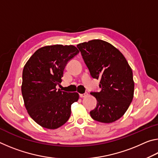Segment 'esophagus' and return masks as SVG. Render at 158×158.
<instances>
[{
	"instance_id": "34e87169",
	"label": "esophagus",
	"mask_w": 158,
	"mask_h": 158,
	"mask_svg": "<svg viewBox=\"0 0 158 158\" xmlns=\"http://www.w3.org/2000/svg\"><path fill=\"white\" fill-rule=\"evenodd\" d=\"M86 96H88V93H84V94H79V97L81 98L86 97Z\"/></svg>"
}]
</instances>
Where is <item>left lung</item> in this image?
I'll use <instances>...</instances> for the list:
<instances>
[{
  "instance_id": "obj_1",
  "label": "left lung",
  "mask_w": 158,
  "mask_h": 158,
  "mask_svg": "<svg viewBox=\"0 0 158 158\" xmlns=\"http://www.w3.org/2000/svg\"><path fill=\"white\" fill-rule=\"evenodd\" d=\"M90 75L100 79V92L90 94L97 106L90 111L95 121L110 123L123 116L132 102L135 89L132 70L120 51L101 40L77 44Z\"/></svg>"
}]
</instances>
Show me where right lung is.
<instances>
[{
	"mask_svg": "<svg viewBox=\"0 0 158 158\" xmlns=\"http://www.w3.org/2000/svg\"><path fill=\"white\" fill-rule=\"evenodd\" d=\"M79 51L73 45L55 44L40 48L23 69L21 93L25 107L35 122L54 130L68 121L77 93L57 90L66 64Z\"/></svg>",
	"mask_w": 158,
	"mask_h": 158,
	"instance_id": "obj_1",
	"label": "right lung"
}]
</instances>
